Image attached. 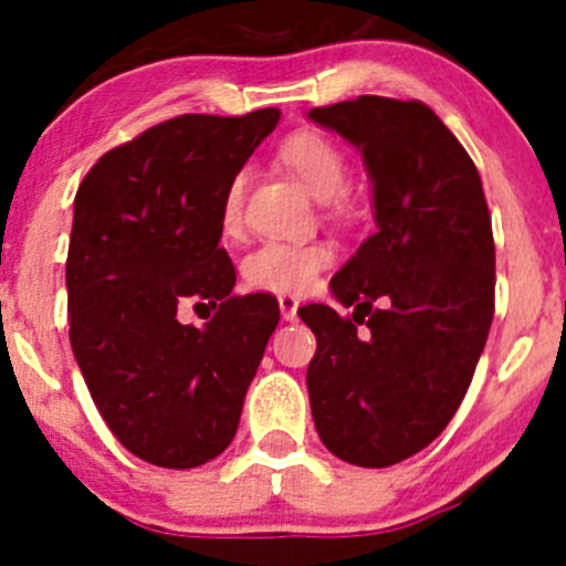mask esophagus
Instances as JSON below:
<instances>
[{
	"instance_id": "obj_1",
	"label": "esophagus",
	"mask_w": 566,
	"mask_h": 566,
	"mask_svg": "<svg viewBox=\"0 0 566 566\" xmlns=\"http://www.w3.org/2000/svg\"><path fill=\"white\" fill-rule=\"evenodd\" d=\"M298 304L301 301L295 295H279V310H282V319L293 323L298 317Z\"/></svg>"
}]
</instances>
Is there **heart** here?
Here are the masks:
<instances>
[{
    "instance_id": "b5f03b06",
    "label": "heart",
    "mask_w": 566,
    "mask_h": 566,
    "mask_svg": "<svg viewBox=\"0 0 566 566\" xmlns=\"http://www.w3.org/2000/svg\"><path fill=\"white\" fill-rule=\"evenodd\" d=\"M290 169L319 202H336L345 197L350 182V164L345 153L319 134H295L279 150ZM247 172H238L221 197V227L235 232L241 227V199ZM331 262V247L323 241H265L243 262L251 287L273 293H304L315 284L317 273Z\"/></svg>"
}]
</instances>
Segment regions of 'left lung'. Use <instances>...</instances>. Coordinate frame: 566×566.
Returning a JSON list of instances; mask_svg holds the SVG:
<instances>
[{
    "label": "left lung",
    "instance_id": "8db88e82",
    "mask_svg": "<svg viewBox=\"0 0 566 566\" xmlns=\"http://www.w3.org/2000/svg\"><path fill=\"white\" fill-rule=\"evenodd\" d=\"M306 117L361 153L375 216L331 279L353 315L298 312L317 336L312 416L331 454L386 468L436 441L471 386L495 310L493 224L471 156L430 106L361 95Z\"/></svg>",
    "mask_w": 566,
    "mask_h": 566
}]
</instances>
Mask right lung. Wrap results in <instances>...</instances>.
I'll use <instances>...</instances> for the list:
<instances>
[{"instance_id": "add662e5", "label": "right lung", "mask_w": 566, "mask_h": 566, "mask_svg": "<svg viewBox=\"0 0 566 566\" xmlns=\"http://www.w3.org/2000/svg\"><path fill=\"white\" fill-rule=\"evenodd\" d=\"M282 112L182 114L108 150L78 186L65 284L71 345L108 430L161 468L232 443L279 323L271 295H232L221 197ZM217 315L193 329L186 303Z\"/></svg>"}]
</instances>
